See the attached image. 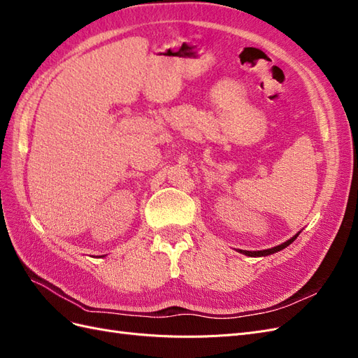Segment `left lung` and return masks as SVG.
Instances as JSON below:
<instances>
[{
	"label": "left lung",
	"instance_id": "obj_1",
	"mask_svg": "<svg viewBox=\"0 0 358 358\" xmlns=\"http://www.w3.org/2000/svg\"><path fill=\"white\" fill-rule=\"evenodd\" d=\"M299 234H300V231H299L297 234L292 236L291 239H288L287 242L280 243V245H278V246H275V248H270V249H263V251H245V249H237V252L245 254V255H248V257H266V255H272V254H275V252H278V251H282L284 248H287L289 243L294 242V241L297 239V236H299Z\"/></svg>",
	"mask_w": 358,
	"mask_h": 358
}]
</instances>
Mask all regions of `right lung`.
I'll list each match as a JSON object with an SVG mask.
<instances>
[{
  "label": "right lung",
  "mask_w": 358,
  "mask_h": 358,
  "mask_svg": "<svg viewBox=\"0 0 358 358\" xmlns=\"http://www.w3.org/2000/svg\"><path fill=\"white\" fill-rule=\"evenodd\" d=\"M103 257H104V255H103Z\"/></svg>",
  "instance_id": "add662e5"
}]
</instances>
